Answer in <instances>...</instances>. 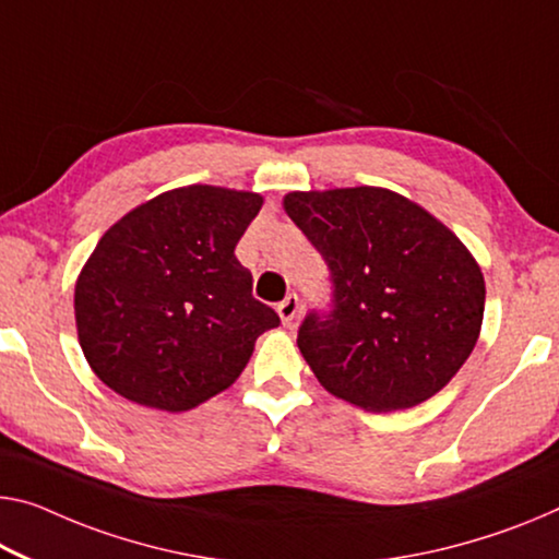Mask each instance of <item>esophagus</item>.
<instances>
[{
    "label": "esophagus",
    "mask_w": 559,
    "mask_h": 559,
    "mask_svg": "<svg viewBox=\"0 0 559 559\" xmlns=\"http://www.w3.org/2000/svg\"><path fill=\"white\" fill-rule=\"evenodd\" d=\"M297 312H299V297L297 295H287L277 305V314H280V320L285 322V324H292V320H295Z\"/></svg>",
    "instance_id": "obj_1"
}]
</instances>
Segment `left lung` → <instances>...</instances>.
<instances>
[{
    "label": "left lung",
    "instance_id": "1",
    "mask_svg": "<svg viewBox=\"0 0 559 559\" xmlns=\"http://www.w3.org/2000/svg\"><path fill=\"white\" fill-rule=\"evenodd\" d=\"M289 219L328 262L332 297L297 345L320 384L369 412L415 407L475 349L485 280L419 204L380 187L289 192Z\"/></svg>",
    "mask_w": 559,
    "mask_h": 559
}]
</instances>
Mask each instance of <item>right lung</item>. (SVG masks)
Returning <instances> with one entry per match:
<instances>
[{"label": "right lung", "instance_id": "right-lung-1", "mask_svg": "<svg viewBox=\"0 0 559 559\" xmlns=\"http://www.w3.org/2000/svg\"><path fill=\"white\" fill-rule=\"evenodd\" d=\"M262 207L252 192L192 185L111 225L74 287L80 345L109 390L185 412L227 390L280 314L252 297L235 247Z\"/></svg>", "mask_w": 559, "mask_h": 559}]
</instances>
